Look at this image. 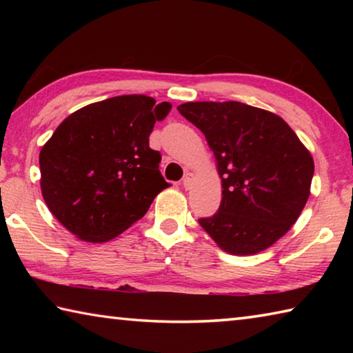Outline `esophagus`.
<instances>
[{"mask_svg": "<svg viewBox=\"0 0 353 353\" xmlns=\"http://www.w3.org/2000/svg\"><path fill=\"white\" fill-rule=\"evenodd\" d=\"M191 182H193V174H191V172H187V174H185L183 179H182V187L183 188H190L191 187Z\"/></svg>", "mask_w": 353, "mask_h": 353, "instance_id": "obj_1", "label": "esophagus"}]
</instances>
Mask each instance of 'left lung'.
<instances>
[{"mask_svg": "<svg viewBox=\"0 0 353 353\" xmlns=\"http://www.w3.org/2000/svg\"><path fill=\"white\" fill-rule=\"evenodd\" d=\"M205 135L216 159L223 201L199 224L232 255H254L280 240L305 207L314 162L276 113L238 101L177 107Z\"/></svg>", "mask_w": 353, "mask_h": 353, "instance_id": "1", "label": "left lung"}]
</instances>
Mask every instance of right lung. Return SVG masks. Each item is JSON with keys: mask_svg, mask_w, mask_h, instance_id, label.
<instances>
[{"mask_svg": "<svg viewBox=\"0 0 353 353\" xmlns=\"http://www.w3.org/2000/svg\"><path fill=\"white\" fill-rule=\"evenodd\" d=\"M171 110L146 94H123L76 110L40 151V188L50 212L76 238L104 243L145 216L170 187L149 148Z\"/></svg>", "mask_w": 353, "mask_h": 353, "instance_id": "right-lung-1", "label": "right lung"}]
</instances>
